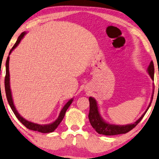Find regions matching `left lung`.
<instances>
[{"mask_svg": "<svg viewBox=\"0 0 159 159\" xmlns=\"http://www.w3.org/2000/svg\"><path fill=\"white\" fill-rule=\"evenodd\" d=\"M148 75H150L151 79L153 80L154 78V65L153 61H151L149 64L148 69ZM154 87V86H153ZM154 92V89H153ZM153 94L151 97V100H153ZM89 112L88 118L89 120V123H90L91 125L95 129L97 133L99 134H102L105 135H119V134H124L129 132L133 128H134L136 126L140 121L141 120L142 118H143L145 114L146 113L147 110H148L149 107L151 104V102L149 104L148 108H147L146 111L142 115L141 118H140L138 120H136L135 123L133 124H128V125H113V124H110L105 122L104 120L101 117L100 112H99L98 103L95 98L89 97Z\"/></svg>", "mask_w": 159, "mask_h": 159, "instance_id": "8db88e82", "label": "left lung"}]
</instances>
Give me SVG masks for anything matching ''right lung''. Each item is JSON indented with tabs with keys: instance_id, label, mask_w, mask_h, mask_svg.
Instances as JSON below:
<instances>
[{
	"instance_id": "right-lung-1",
	"label": "right lung",
	"mask_w": 159,
	"mask_h": 159,
	"mask_svg": "<svg viewBox=\"0 0 159 159\" xmlns=\"http://www.w3.org/2000/svg\"><path fill=\"white\" fill-rule=\"evenodd\" d=\"M26 32H23L21 34L18 36V39L16 41V42L13 47H12V49H11L10 52H9V55L11 54V53L12 52L13 49H15L17 46L19 44L20 41H21V39L24 38V36L26 35ZM5 90H6V98L7 100H8V104L10 105V107L11 108V110H13V113L15 114V116L16 118H18V120H19L20 123H21L23 125L28 128L29 130H35V131H38V132L40 133H52L54 131L56 128L58 127V125L60 124V123L62 120L64 115L66 113V111L67 110L68 107H70V105L72 104V101H73V98L71 99L68 101L66 103V105L63 107L62 109H61L60 113H59V116L57 119L55 120L54 122H53L52 123L49 124H47V125H39V124L37 123H32V122H30L26 120V119L23 118V117L20 116V115L18 113L16 108L14 104H13V98H12V95H11V88H10V75H9V56L8 57L6 60V77H5Z\"/></svg>"
}]
</instances>
